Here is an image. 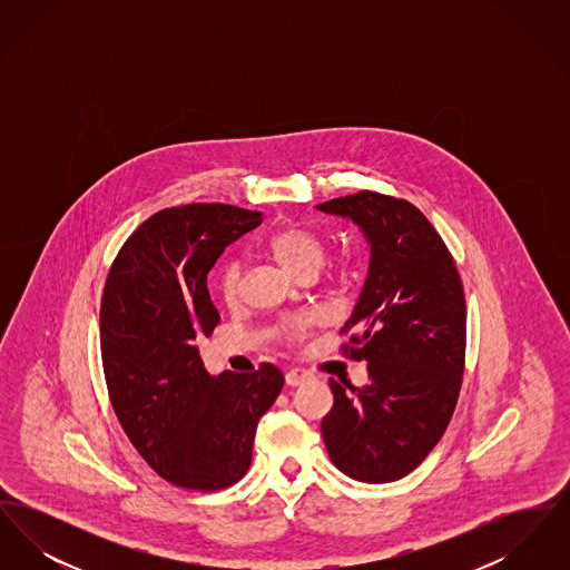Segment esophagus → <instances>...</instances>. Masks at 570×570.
<instances>
[{
	"label": "esophagus",
	"mask_w": 570,
	"mask_h": 570,
	"mask_svg": "<svg viewBox=\"0 0 570 570\" xmlns=\"http://www.w3.org/2000/svg\"><path fill=\"white\" fill-rule=\"evenodd\" d=\"M307 380H312V372H307V370L293 367V370L286 372V384H291V386H298V384H303Z\"/></svg>",
	"instance_id": "esophagus-1"
}]
</instances>
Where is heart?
Instances as JSON below:
<instances>
[{
	"label": "heart",
	"mask_w": 570,
	"mask_h": 570,
	"mask_svg": "<svg viewBox=\"0 0 570 570\" xmlns=\"http://www.w3.org/2000/svg\"><path fill=\"white\" fill-rule=\"evenodd\" d=\"M267 249L273 258L293 275L297 277H314L321 272L326 261L325 239L309 226L303 224H288L279 230H275L267 239ZM242 277H244V263L237 256H228L217 272V293L226 305H237L242 298ZM314 321L307 316H298L293 321H286L279 326V333L291 340L301 342Z\"/></svg>",
	"instance_id": "1"
}]
</instances>
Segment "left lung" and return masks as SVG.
Listing matches in <instances>:
<instances>
[{"label": "left lung", "instance_id": "8db88e82", "mask_svg": "<svg viewBox=\"0 0 570 570\" xmlns=\"http://www.w3.org/2000/svg\"><path fill=\"white\" fill-rule=\"evenodd\" d=\"M351 217L372 245L370 272L342 326L344 354L367 361L365 386L328 380V458L363 483L404 479L444 434L460 397L465 298L449 247L404 198L361 190L318 205Z\"/></svg>", "mask_w": 570, "mask_h": 570}]
</instances>
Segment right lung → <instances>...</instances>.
Here are the masks:
<instances>
[{"label": "right lung", "mask_w": 570, "mask_h": 570, "mask_svg": "<svg viewBox=\"0 0 570 570\" xmlns=\"http://www.w3.org/2000/svg\"><path fill=\"white\" fill-rule=\"evenodd\" d=\"M261 222V212L222 203L163 209L110 265L100 307L110 404L140 458L177 488L219 491L244 479L258 419L284 386L272 363L209 376L196 346L219 323L207 273Z\"/></svg>", "instance_id": "1"}]
</instances>
